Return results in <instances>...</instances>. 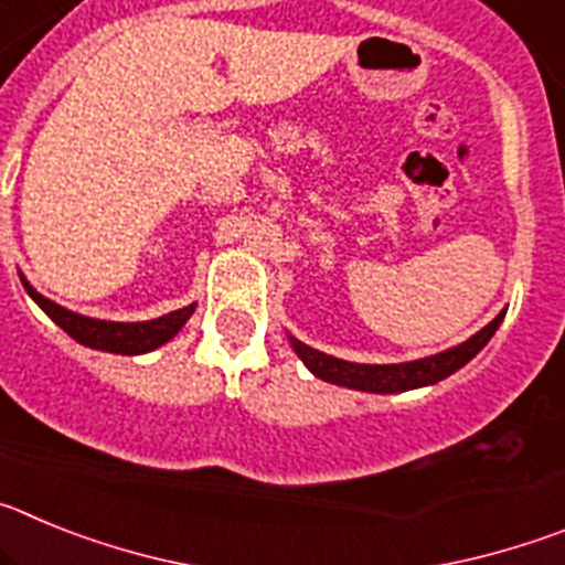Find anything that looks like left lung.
<instances>
[{
	"mask_svg": "<svg viewBox=\"0 0 565 565\" xmlns=\"http://www.w3.org/2000/svg\"><path fill=\"white\" fill-rule=\"evenodd\" d=\"M503 322V311L498 313L487 328L469 337L467 342L456 344L450 351L436 353V356L418 359V362H402V364H356L344 362V359H333L328 353H319L308 344L297 342L291 337L294 351L302 362L308 364V371L313 376H319L322 382L342 384V387H353V391H367V393H402L413 391V387H424V384H436L441 379H447L450 373H456L458 367L469 362L481 351L483 344L492 339V333L498 331V326Z\"/></svg>",
	"mask_w": 565,
	"mask_h": 565,
	"instance_id": "left-lung-1",
	"label": "left lung"
}]
</instances>
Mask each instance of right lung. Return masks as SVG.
<instances>
[{"mask_svg":"<svg viewBox=\"0 0 565 565\" xmlns=\"http://www.w3.org/2000/svg\"><path fill=\"white\" fill-rule=\"evenodd\" d=\"M22 286L30 297L36 299L39 308L47 313L53 322H56L62 331H67L76 342L87 344V348H96V351H109V353H124V356H135V353H147L161 348L163 342L181 331L183 322L192 317L194 306L181 308V311H172L167 317L149 319V322H104V319H89L82 313H73L67 308L50 302L47 297L30 288L28 279L22 277Z\"/></svg>","mask_w":565,"mask_h":565,"instance_id":"add662e5","label":"right lung"}]
</instances>
